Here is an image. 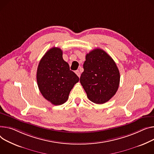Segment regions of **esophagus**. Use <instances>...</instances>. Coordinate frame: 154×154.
I'll use <instances>...</instances> for the list:
<instances>
[{
    "instance_id": "esophagus-1",
    "label": "esophagus",
    "mask_w": 154,
    "mask_h": 154,
    "mask_svg": "<svg viewBox=\"0 0 154 154\" xmlns=\"http://www.w3.org/2000/svg\"><path fill=\"white\" fill-rule=\"evenodd\" d=\"M75 74L77 75V76L79 77H80V71L79 70H75Z\"/></svg>"
}]
</instances>
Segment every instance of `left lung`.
I'll return each instance as SVG.
<instances>
[{
    "mask_svg": "<svg viewBox=\"0 0 154 154\" xmlns=\"http://www.w3.org/2000/svg\"><path fill=\"white\" fill-rule=\"evenodd\" d=\"M83 66L80 82L88 98L97 104L106 103L115 95L119 85L115 62L105 51L97 48L87 54Z\"/></svg>",
    "mask_w": 154,
    "mask_h": 154,
    "instance_id": "1",
    "label": "left lung"
}]
</instances>
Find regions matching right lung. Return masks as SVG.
Instances as JSON below:
<instances>
[{
	"label": "right lung",
	"instance_id": "right-lung-1",
	"mask_svg": "<svg viewBox=\"0 0 154 154\" xmlns=\"http://www.w3.org/2000/svg\"><path fill=\"white\" fill-rule=\"evenodd\" d=\"M36 80L43 97L54 105H60L67 100L79 78L63 59L62 50L53 47L40 60Z\"/></svg>",
	"mask_w": 154,
	"mask_h": 154
}]
</instances>
